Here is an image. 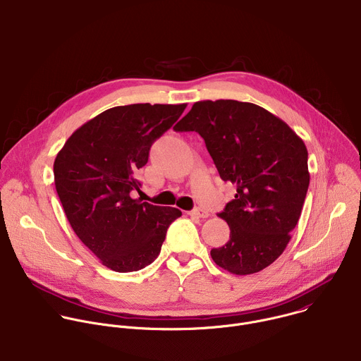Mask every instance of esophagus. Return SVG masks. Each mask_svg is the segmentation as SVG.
I'll list each match as a JSON object with an SVG mask.
<instances>
[{
    "label": "esophagus",
    "mask_w": 361,
    "mask_h": 361,
    "mask_svg": "<svg viewBox=\"0 0 361 361\" xmlns=\"http://www.w3.org/2000/svg\"><path fill=\"white\" fill-rule=\"evenodd\" d=\"M188 214L191 216H197V218H207L209 215V212L207 209H204V208H195V209L190 211Z\"/></svg>",
    "instance_id": "esophagus-1"
}]
</instances>
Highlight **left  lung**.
<instances>
[{
	"mask_svg": "<svg viewBox=\"0 0 361 361\" xmlns=\"http://www.w3.org/2000/svg\"><path fill=\"white\" fill-rule=\"evenodd\" d=\"M197 132L235 200L218 214L229 241L211 250L212 261L235 275L257 274L275 262L290 241L309 187L307 149L279 117L238 100H201L174 126Z\"/></svg>",
	"mask_w": 361,
	"mask_h": 361,
	"instance_id": "8db88e82",
	"label": "left lung"
}]
</instances>
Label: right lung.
I'll list each match as a JSON object with an SVG mask.
<instances>
[{
  "instance_id": "right-lung-1",
  "label": "right lung",
  "mask_w": 361,
  "mask_h": 361,
  "mask_svg": "<svg viewBox=\"0 0 361 361\" xmlns=\"http://www.w3.org/2000/svg\"><path fill=\"white\" fill-rule=\"evenodd\" d=\"M183 104L136 103L104 110L66 140L54 163L55 187L80 241L114 272H135L160 254L181 216L132 197L152 145L183 114Z\"/></svg>"
}]
</instances>
